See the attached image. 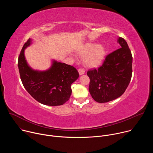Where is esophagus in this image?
Returning <instances> with one entry per match:
<instances>
[{
	"label": "esophagus",
	"instance_id": "obj_1",
	"mask_svg": "<svg viewBox=\"0 0 153 153\" xmlns=\"http://www.w3.org/2000/svg\"><path fill=\"white\" fill-rule=\"evenodd\" d=\"M78 71H79V73L80 75H82V74H85V70L82 69V68H79L78 70Z\"/></svg>",
	"mask_w": 153,
	"mask_h": 153
}]
</instances>
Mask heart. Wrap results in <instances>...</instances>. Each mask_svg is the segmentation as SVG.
Returning <instances> with one entry per match:
<instances>
[{
    "mask_svg": "<svg viewBox=\"0 0 153 153\" xmlns=\"http://www.w3.org/2000/svg\"><path fill=\"white\" fill-rule=\"evenodd\" d=\"M77 53L80 56L83 57V61L85 66L90 68L99 66L106 56V50L104 46L94 43H85Z\"/></svg>",
    "mask_w": 153,
    "mask_h": 153,
    "instance_id": "1",
    "label": "heart"
}]
</instances>
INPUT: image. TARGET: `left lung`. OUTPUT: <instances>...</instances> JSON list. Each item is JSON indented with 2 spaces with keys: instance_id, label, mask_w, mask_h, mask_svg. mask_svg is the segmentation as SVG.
<instances>
[{
  "instance_id": "obj_1",
  "label": "left lung",
  "mask_w": 153,
  "mask_h": 153,
  "mask_svg": "<svg viewBox=\"0 0 153 153\" xmlns=\"http://www.w3.org/2000/svg\"><path fill=\"white\" fill-rule=\"evenodd\" d=\"M120 48L108 54L98 69L88 71L89 91L93 99L105 103L121 96L132 76L133 57L125 40L119 37Z\"/></svg>"
}]
</instances>
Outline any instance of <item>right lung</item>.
<instances>
[{
    "label": "right lung",
    "instance_id": "1",
    "mask_svg": "<svg viewBox=\"0 0 153 153\" xmlns=\"http://www.w3.org/2000/svg\"><path fill=\"white\" fill-rule=\"evenodd\" d=\"M31 42L30 38L25 43L18 59L20 76L24 88L42 104L62 105L69 100L72 92L71 85L78 79L79 73L73 66L55 60L45 71L33 70L28 64L24 54Z\"/></svg>",
    "mask_w": 153,
    "mask_h": 153
}]
</instances>
